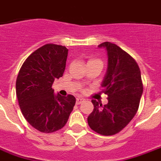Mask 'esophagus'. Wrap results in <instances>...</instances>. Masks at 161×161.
<instances>
[{
	"instance_id": "1",
	"label": "esophagus",
	"mask_w": 161,
	"mask_h": 161,
	"mask_svg": "<svg viewBox=\"0 0 161 161\" xmlns=\"http://www.w3.org/2000/svg\"><path fill=\"white\" fill-rule=\"evenodd\" d=\"M84 97H77V101H76V102H77V104H81L82 102H84Z\"/></svg>"
}]
</instances>
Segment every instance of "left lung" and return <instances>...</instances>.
<instances>
[{
  "label": "left lung",
  "instance_id": "1",
  "mask_svg": "<svg viewBox=\"0 0 161 161\" xmlns=\"http://www.w3.org/2000/svg\"><path fill=\"white\" fill-rule=\"evenodd\" d=\"M98 47L107 50V72L102 87L108 103L103 105L92 99L94 109L87 120L93 131L111 136L122 131L137 113L143 84L139 65L129 54L109 42Z\"/></svg>",
  "mask_w": 161,
  "mask_h": 161
}]
</instances>
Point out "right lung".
Wrapping results in <instances>:
<instances>
[{"label": "right lung", "instance_id": "right-lung-1", "mask_svg": "<svg viewBox=\"0 0 161 161\" xmlns=\"http://www.w3.org/2000/svg\"><path fill=\"white\" fill-rule=\"evenodd\" d=\"M68 49L47 43L30 54L16 78V96L25 119L41 132L64 126L76 104L72 95H54L52 84L64 72Z\"/></svg>", "mask_w": 161, "mask_h": 161}]
</instances>
